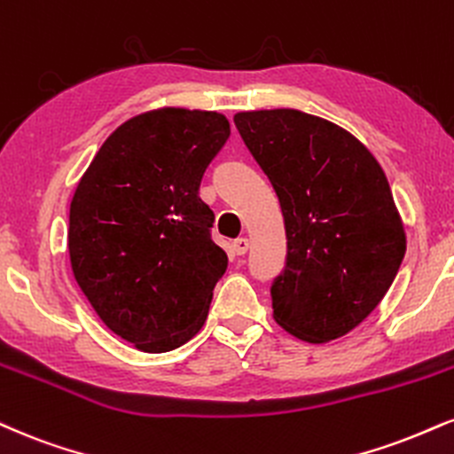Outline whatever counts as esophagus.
<instances>
[{
    "label": "esophagus",
    "mask_w": 454,
    "mask_h": 454,
    "mask_svg": "<svg viewBox=\"0 0 454 454\" xmlns=\"http://www.w3.org/2000/svg\"><path fill=\"white\" fill-rule=\"evenodd\" d=\"M247 249H249V239L241 237V239H237V241L232 243V251H234V254H237V255L247 254Z\"/></svg>",
    "instance_id": "34e87169"
}]
</instances>
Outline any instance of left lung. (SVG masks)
<instances>
[{
    "instance_id": "obj_1",
    "label": "left lung",
    "mask_w": 454,
    "mask_h": 454,
    "mask_svg": "<svg viewBox=\"0 0 454 454\" xmlns=\"http://www.w3.org/2000/svg\"><path fill=\"white\" fill-rule=\"evenodd\" d=\"M279 196L287 264L272 283V317L300 340L348 334L385 298L406 232L385 171L338 124L298 109L234 114Z\"/></svg>"
}]
</instances>
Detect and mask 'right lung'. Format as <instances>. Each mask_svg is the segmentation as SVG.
<instances>
[{
    "label": "right lung",
    "mask_w": 454,
    "mask_h": 454,
    "mask_svg": "<svg viewBox=\"0 0 454 454\" xmlns=\"http://www.w3.org/2000/svg\"><path fill=\"white\" fill-rule=\"evenodd\" d=\"M231 135L223 114L160 107L99 147L69 207V260L90 307L144 353L203 327L228 255L211 241L200 179Z\"/></svg>",
    "instance_id": "add662e5"
}]
</instances>
